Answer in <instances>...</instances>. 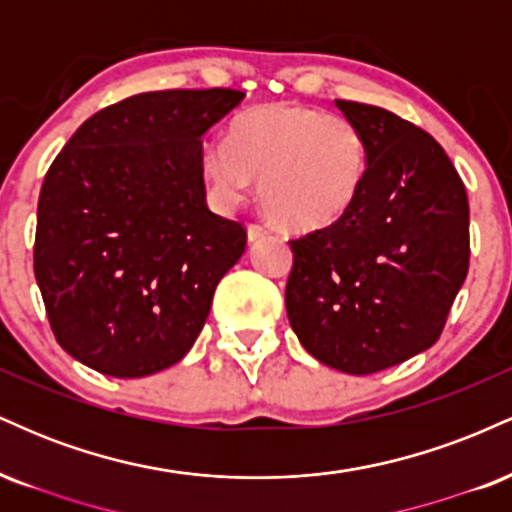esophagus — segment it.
<instances>
[{
    "label": "esophagus",
    "mask_w": 512,
    "mask_h": 512,
    "mask_svg": "<svg viewBox=\"0 0 512 512\" xmlns=\"http://www.w3.org/2000/svg\"><path fill=\"white\" fill-rule=\"evenodd\" d=\"M269 233H272V231H269L267 226H262V223H250V226H248V240H250V243H257V240L267 238Z\"/></svg>",
    "instance_id": "34e87169"
}]
</instances>
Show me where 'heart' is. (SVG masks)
I'll return each instance as SVG.
<instances>
[{
    "instance_id": "heart-1",
    "label": "heart",
    "mask_w": 512,
    "mask_h": 512,
    "mask_svg": "<svg viewBox=\"0 0 512 512\" xmlns=\"http://www.w3.org/2000/svg\"><path fill=\"white\" fill-rule=\"evenodd\" d=\"M199 166L221 202H243L260 180V202L276 223L317 231L354 207L368 173V142L349 117L274 103L238 115L226 144H204Z\"/></svg>"
}]
</instances>
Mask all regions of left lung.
<instances>
[{"label":"left lung","instance_id":"obj_1","mask_svg":"<svg viewBox=\"0 0 512 512\" xmlns=\"http://www.w3.org/2000/svg\"><path fill=\"white\" fill-rule=\"evenodd\" d=\"M334 103L366 137V182L337 223L289 240L286 313L310 356L370 375L438 342L467 279L469 204L431 134L385 108Z\"/></svg>","mask_w":512,"mask_h":512}]
</instances>
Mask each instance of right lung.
<instances>
[{
    "label": "right lung",
    "instance_id": "right-lung-1",
    "mask_svg": "<svg viewBox=\"0 0 512 512\" xmlns=\"http://www.w3.org/2000/svg\"><path fill=\"white\" fill-rule=\"evenodd\" d=\"M245 98L149 91L108 105L52 161L33 267L55 339L84 366L144 378L197 342L245 228L207 207L202 139Z\"/></svg>",
    "mask_w": 512,
    "mask_h": 512
}]
</instances>
